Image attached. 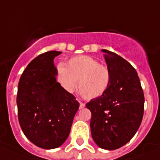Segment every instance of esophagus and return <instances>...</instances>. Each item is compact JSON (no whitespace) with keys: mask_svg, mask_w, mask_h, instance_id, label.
I'll return each instance as SVG.
<instances>
[{"mask_svg":"<svg viewBox=\"0 0 160 160\" xmlns=\"http://www.w3.org/2000/svg\"><path fill=\"white\" fill-rule=\"evenodd\" d=\"M84 107H85V104L83 102H80V109H83Z\"/></svg>","mask_w":160,"mask_h":160,"instance_id":"obj_1","label":"esophagus"}]
</instances>
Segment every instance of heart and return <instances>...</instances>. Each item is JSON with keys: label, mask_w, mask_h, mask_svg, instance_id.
Returning a JSON list of instances; mask_svg holds the SVG:
<instances>
[{"label": "heart", "mask_w": 160, "mask_h": 160, "mask_svg": "<svg viewBox=\"0 0 160 160\" xmlns=\"http://www.w3.org/2000/svg\"><path fill=\"white\" fill-rule=\"evenodd\" d=\"M57 80L68 93L76 90L78 82L80 95L86 100H92L107 92L111 74L107 66L99 64L93 58L80 55L68 60L66 66L61 64L58 67Z\"/></svg>", "instance_id": "obj_1"}]
</instances>
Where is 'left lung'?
Here are the masks:
<instances>
[{
    "label": "left lung",
    "instance_id": "left-lung-1",
    "mask_svg": "<svg viewBox=\"0 0 160 160\" xmlns=\"http://www.w3.org/2000/svg\"><path fill=\"white\" fill-rule=\"evenodd\" d=\"M111 74L109 88L86 104L90 110L91 134L98 146L115 150L128 143L140 127L144 112V93L132 66L116 53L102 49Z\"/></svg>",
    "mask_w": 160,
    "mask_h": 160
}]
</instances>
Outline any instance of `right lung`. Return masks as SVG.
<instances>
[{
	"mask_svg": "<svg viewBox=\"0 0 160 160\" xmlns=\"http://www.w3.org/2000/svg\"><path fill=\"white\" fill-rule=\"evenodd\" d=\"M62 53L49 51L28 64L20 77L17 94L18 121L24 135L36 146L54 149L68 138L80 103L56 80L53 59Z\"/></svg>",
	"mask_w": 160,
	"mask_h": 160,
	"instance_id": "right-lung-1",
	"label": "right lung"
}]
</instances>
